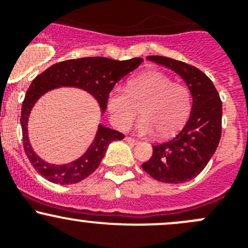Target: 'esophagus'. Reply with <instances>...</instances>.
I'll list each match as a JSON object with an SVG mask.
<instances>
[{
    "instance_id": "obj_1",
    "label": "esophagus",
    "mask_w": 248,
    "mask_h": 248,
    "mask_svg": "<svg viewBox=\"0 0 248 248\" xmlns=\"http://www.w3.org/2000/svg\"><path fill=\"white\" fill-rule=\"evenodd\" d=\"M125 141L126 142H129V143H131V144H136V143H139V141H137V140H134V139H131V137H125Z\"/></svg>"
}]
</instances>
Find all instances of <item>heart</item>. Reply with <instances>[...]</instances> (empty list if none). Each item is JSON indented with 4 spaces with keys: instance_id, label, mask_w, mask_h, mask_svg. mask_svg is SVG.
I'll return each instance as SVG.
<instances>
[{
    "instance_id": "heart-1",
    "label": "heart",
    "mask_w": 248,
    "mask_h": 248,
    "mask_svg": "<svg viewBox=\"0 0 248 248\" xmlns=\"http://www.w3.org/2000/svg\"><path fill=\"white\" fill-rule=\"evenodd\" d=\"M106 105L109 119L117 129L126 130L141 107L143 118L137 124V131L142 135L158 131L160 136H169L187 121L192 93L165 73L148 71L130 79L126 89L114 88Z\"/></svg>"
}]
</instances>
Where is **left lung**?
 I'll return each instance as SVG.
<instances>
[{
  "instance_id": "1",
  "label": "left lung",
  "mask_w": 248,
  "mask_h": 248,
  "mask_svg": "<svg viewBox=\"0 0 248 248\" xmlns=\"http://www.w3.org/2000/svg\"><path fill=\"white\" fill-rule=\"evenodd\" d=\"M180 75L193 96L192 112L183 129L170 141L154 144L142 169L154 180L183 183L197 177L217 149L222 135V101L212 80L195 66L165 56H147Z\"/></svg>"
}]
</instances>
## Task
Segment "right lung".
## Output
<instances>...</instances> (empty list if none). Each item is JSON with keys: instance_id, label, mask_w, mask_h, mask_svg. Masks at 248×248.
Returning <instances> with one entry per match:
<instances>
[{"instance_id": "add662e5", "label": "right lung", "mask_w": 248, "mask_h": 248, "mask_svg": "<svg viewBox=\"0 0 248 248\" xmlns=\"http://www.w3.org/2000/svg\"><path fill=\"white\" fill-rule=\"evenodd\" d=\"M142 61V58L119 61L102 56L72 59L54 63L32 80L26 92L21 107L20 123L23 129L24 151L31 165L41 176H43L49 182L59 185H72L80 182L99 168L108 144L112 141L123 140L124 134L100 124L94 141L80 158L63 165L49 164L35 153L29 141V116L36 101L49 90L60 87H75L92 94L97 100L101 112L104 113L107 107V97L116 83L136 70Z\"/></svg>"}]
</instances>
